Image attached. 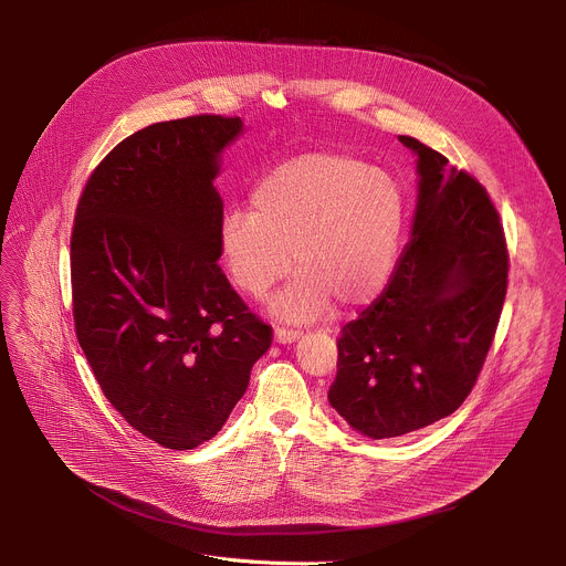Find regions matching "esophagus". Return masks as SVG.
<instances>
[{
	"label": "esophagus",
	"instance_id": "obj_1",
	"mask_svg": "<svg viewBox=\"0 0 566 566\" xmlns=\"http://www.w3.org/2000/svg\"><path fill=\"white\" fill-rule=\"evenodd\" d=\"M300 332H293V329H275V343L280 345H291L295 340H300Z\"/></svg>",
	"mask_w": 566,
	"mask_h": 566
}]
</instances>
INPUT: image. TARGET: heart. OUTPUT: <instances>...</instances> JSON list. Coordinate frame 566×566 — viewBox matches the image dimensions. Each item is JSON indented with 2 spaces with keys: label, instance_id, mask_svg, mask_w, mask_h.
I'll return each instance as SVG.
<instances>
[{
  "label": "heart",
  "instance_id": "1",
  "mask_svg": "<svg viewBox=\"0 0 566 566\" xmlns=\"http://www.w3.org/2000/svg\"><path fill=\"white\" fill-rule=\"evenodd\" d=\"M251 206L223 217L219 251L249 297H264L293 264L300 269L269 304L277 319L304 325L334 302L358 308L389 282L408 219L406 195L389 172L349 154H300L255 186Z\"/></svg>",
  "mask_w": 566,
  "mask_h": 566
}]
</instances>
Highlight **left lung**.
<instances>
[{
  "instance_id": "8db88e82",
  "label": "left lung",
  "mask_w": 566,
  "mask_h": 566,
  "mask_svg": "<svg viewBox=\"0 0 566 566\" xmlns=\"http://www.w3.org/2000/svg\"><path fill=\"white\" fill-rule=\"evenodd\" d=\"M417 208L385 291L343 327L332 408L363 437L394 439L450 417L491 349L506 297L500 214L470 175L412 136Z\"/></svg>"
}]
</instances>
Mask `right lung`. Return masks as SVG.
Segmentation results:
<instances>
[{
	"label": "right lung",
	"mask_w": 566,
	"mask_h": 566,
	"mask_svg": "<svg viewBox=\"0 0 566 566\" xmlns=\"http://www.w3.org/2000/svg\"><path fill=\"white\" fill-rule=\"evenodd\" d=\"M241 134V118L223 116L138 129L103 158L75 210L77 343L120 417L170 450L221 430L273 338L217 264L214 179Z\"/></svg>",
	"instance_id": "add662e5"
}]
</instances>
